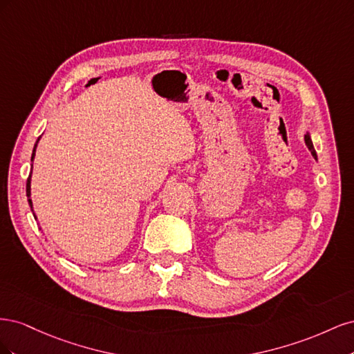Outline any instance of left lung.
Instances as JSON below:
<instances>
[{"label": "left lung", "mask_w": 354, "mask_h": 354, "mask_svg": "<svg viewBox=\"0 0 354 354\" xmlns=\"http://www.w3.org/2000/svg\"><path fill=\"white\" fill-rule=\"evenodd\" d=\"M304 142H306V145H307V147H308V151L312 152L313 158L317 159V155H316V151H315V146H313V142H312V137H310V133H308V131L304 134Z\"/></svg>", "instance_id": "obj_1"}]
</instances>
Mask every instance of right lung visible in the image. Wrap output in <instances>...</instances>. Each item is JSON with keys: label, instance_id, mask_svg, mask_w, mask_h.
I'll return each instance as SVG.
<instances>
[{"label": "right lung", "instance_id": "1", "mask_svg": "<svg viewBox=\"0 0 354 354\" xmlns=\"http://www.w3.org/2000/svg\"><path fill=\"white\" fill-rule=\"evenodd\" d=\"M39 138H41V137H38V140L35 142V146H34V151H32V156H30V167L34 165L35 152H37V146H38ZM30 176H32V171H30V174H29L28 181H26V196H28V203H29V207H30V211H32V214H34V217H35V220H37V216H35V212H34V205H32V199H30Z\"/></svg>", "mask_w": 354, "mask_h": 354}]
</instances>
